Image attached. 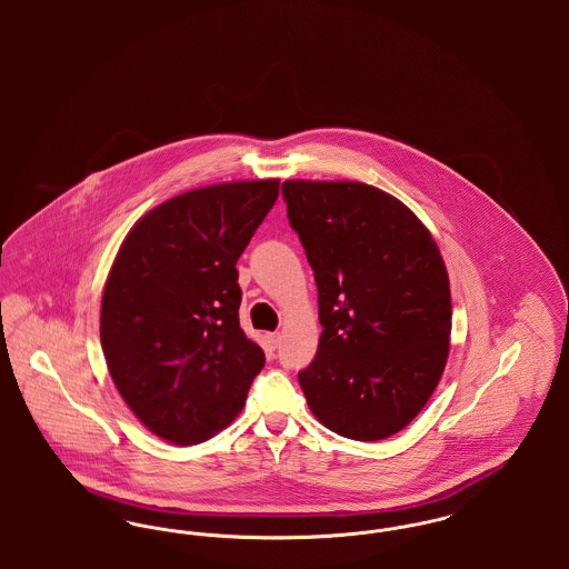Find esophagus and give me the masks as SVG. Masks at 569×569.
<instances>
[{"instance_id":"obj_1","label":"esophagus","mask_w":569,"mask_h":569,"mask_svg":"<svg viewBox=\"0 0 569 569\" xmlns=\"http://www.w3.org/2000/svg\"><path fill=\"white\" fill-rule=\"evenodd\" d=\"M267 339H269V343H271L272 348H279V343H281V335H279V332H269Z\"/></svg>"}]
</instances>
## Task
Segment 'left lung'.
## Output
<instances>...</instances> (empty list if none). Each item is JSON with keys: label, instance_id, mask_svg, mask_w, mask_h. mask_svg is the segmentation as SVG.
I'll list each match as a JSON object with an SVG mask.
<instances>
[{"label": "left lung", "instance_id": "1", "mask_svg": "<svg viewBox=\"0 0 569 569\" xmlns=\"http://www.w3.org/2000/svg\"><path fill=\"white\" fill-rule=\"evenodd\" d=\"M288 219L318 286L322 335L298 373L332 433H399L443 373L452 305L431 232L401 200L356 181H286Z\"/></svg>", "mask_w": 569, "mask_h": 569}]
</instances>
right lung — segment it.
Segmentation results:
<instances>
[{
    "label": "right lung",
    "instance_id": "add662e5",
    "mask_svg": "<svg viewBox=\"0 0 569 569\" xmlns=\"http://www.w3.org/2000/svg\"><path fill=\"white\" fill-rule=\"evenodd\" d=\"M277 196V179L186 191L140 217L119 247L100 341L119 395L166 441L226 429L264 367L239 325L237 260Z\"/></svg>",
    "mask_w": 569,
    "mask_h": 569
}]
</instances>
